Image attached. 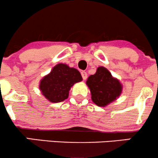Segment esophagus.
I'll return each instance as SVG.
<instances>
[{"label":"esophagus","mask_w":158,"mask_h":158,"mask_svg":"<svg viewBox=\"0 0 158 158\" xmlns=\"http://www.w3.org/2000/svg\"><path fill=\"white\" fill-rule=\"evenodd\" d=\"M81 77H82V79H84V80H85V79L88 78V73H87L85 71H81Z\"/></svg>","instance_id":"1"}]
</instances>
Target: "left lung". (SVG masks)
<instances>
[{"label":"left lung","mask_w":158,"mask_h":158,"mask_svg":"<svg viewBox=\"0 0 158 158\" xmlns=\"http://www.w3.org/2000/svg\"><path fill=\"white\" fill-rule=\"evenodd\" d=\"M86 84L90 88L92 101L98 106L106 107L122 93V85L104 67H99L96 73L88 77Z\"/></svg>","instance_id":"8db88e82"}]
</instances>
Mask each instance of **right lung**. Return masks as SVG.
Returning a JSON list of instances; mask_svg holds the SVG:
<instances>
[{
	"label": "right lung",
	"mask_w": 158,
	"mask_h": 158,
	"mask_svg": "<svg viewBox=\"0 0 158 158\" xmlns=\"http://www.w3.org/2000/svg\"><path fill=\"white\" fill-rule=\"evenodd\" d=\"M81 80L79 70L61 63L56 64L51 72L41 79L39 88L50 102H60L68 99L70 88Z\"/></svg>",
	"instance_id": "add662e5"
}]
</instances>
